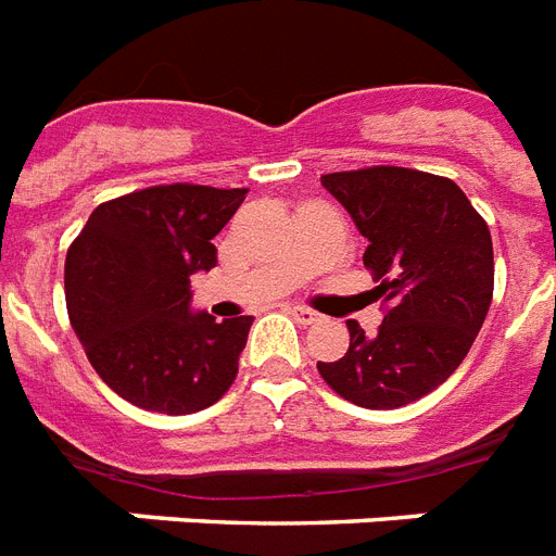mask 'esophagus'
I'll list each match as a JSON object with an SVG mask.
<instances>
[{
	"label": "esophagus",
	"mask_w": 556,
	"mask_h": 556,
	"mask_svg": "<svg viewBox=\"0 0 556 556\" xmlns=\"http://www.w3.org/2000/svg\"><path fill=\"white\" fill-rule=\"evenodd\" d=\"M287 313L295 318L299 324H315L318 321V313H313V309H306V306H290Z\"/></svg>",
	"instance_id": "1"
}]
</instances>
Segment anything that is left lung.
Here are the masks:
<instances>
[{"instance_id": "obj_1", "label": "left lung", "mask_w": 556, "mask_h": 556, "mask_svg": "<svg viewBox=\"0 0 556 556\" xmlns=\"http://www.w3.org/2000/svg\"><path fill=\"white\" fill-rule=\"evenodd\" d=\"M321 186L367 238L381 327L348 321L350 350L318 372L341 399L393 410L428 396L468 355L494 295L488 224L447 177L402 166L324 175Z\"/></svg>"}]
</instances>
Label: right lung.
Wrapping results in <instances>:
<instances>
[{"mask_svg": "<svg viewBox=\"0 0 556 556\" xmlns=\"http://www.w3.org/2000/svg\"><path fill=\"white\" fill-rule=\"evenodd\" d=\"M250 189L172 184L97 206L65 257V304L88 362L143 410L184 416L232 388L252 315L192 309V275Z\"/></svg>", "mask_w": 556, "mask_h": 556, "instance_id": "right-lung-1", "label": "right lung"}]
</instances>
